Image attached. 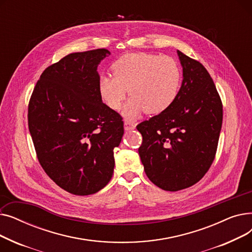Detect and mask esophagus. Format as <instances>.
<instances>
[{
  "label": "esophagus",
  "mask_w": 252,
  "mask_h": 252,
  "mask_svg": "<svg viewBox=\"0 0 252 252\" xmlns=\"http://www.w3.org/2000/svg\"><path fill=\"white\" fill-rule=\"evenodd\" d=\"M136 127V125L133 123H129L127 121L125 122V129L126 130H130V129H134Z\"/></svg>",
  "instance_id": "esophagus-1"
}]
</instances>
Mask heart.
<instances>
[{"instance_id": "b5f03b06", "label": "heart", "mask_w": 252, "mask_h": 252, "mask_svg": "<svg viewBox=\"0 0 252 252\" xmlns=\"http://www.w3.org/2000/svg\"><path fill=\"white\" fill-rule=\"evenodd\" d=\"M112 75H102L99 94L112 110H118L127 90L130 99L124 114L135 118L142 112L158 114L176 101L182 83L179 63L169 56L151 53H128L111 66Z\"/></svg>"}]
</instances>
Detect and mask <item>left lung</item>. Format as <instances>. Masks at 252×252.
Listing matches in <instances>:
<instances>
[{"label": "left lung", "mask_w": 252, "mask_h": 252, "mask_svg": "<svg viewBox=\"0 0 252 252\" xmlns=\"http://www.w3.org/2000/svg\"><path fill=\"white\" fill-rule=\"evenodd\" d=\"M183 82L176 101L165 111L137 126L145 173L157 187L179 191L207 173L217 153L222 104L204 66L181 51Z\"/></svg>", "instance_id": "left-lung-1"}]
</instances>
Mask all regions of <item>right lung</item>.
<instances>
[{"instance_id": "add662e5", "label": "right lung", "mask_w": 252, "mask_h": 252, "mask_svg": "<svg viewBox=\"0 0 252 252\" xmlns=\"http://www.w3.org/2000/svg\"><path fill=\"white\" fill-rule=\"evenodd\" d=\"M106 49L77 52L47 67L29 104V128L37 159L60 188L94 194L109 183L123 117L102 102L98 65Z\"/></svg>"}]
</instances>
